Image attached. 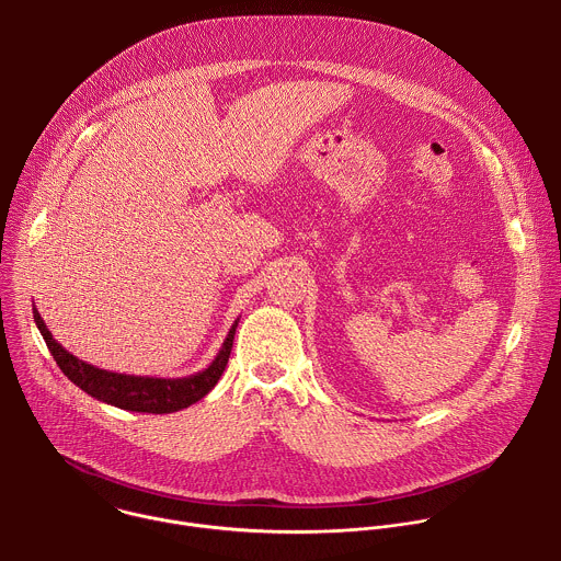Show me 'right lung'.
Masks as SVG:
<instances>
[{"instance_id": "add662e5", "label": "right lung", "mask_w": 561, "mask_h": 561, "mask_svg": "<svg viewBox=\"0 0 561 561\" xmlns=\"http://www.w3.org/2000/svg\"><path fill=\"white\" fill-rule=\"evenodd\" d=\"M33 317H35V324H37L53 359L57 362L61 373L75 386H79L84 392L100 399V402H104V404L117 407L122 411L152 413V415H164V413H175V411L188 409L191 404L199 402L204 394H208L215 388V383L219 381V377L228 364L232 340H234V329L239 322V319H234V324L230 327L219 353L208 364V368H204L195 375H188V377L167 379V377H141V375L111 373V370H104V368H98L93 364L77 359L61 344H57L53 333L46 329L37 308H33Z\"/></svg>"}]
</instances>
